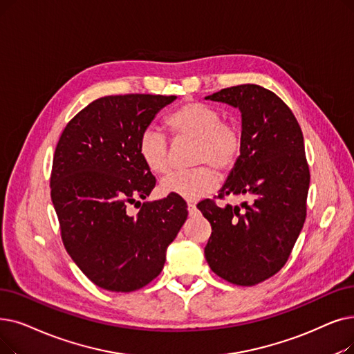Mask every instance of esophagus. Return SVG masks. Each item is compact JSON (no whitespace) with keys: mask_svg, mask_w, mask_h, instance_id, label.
<instances>
[{"mask_svg":"<svg viewBox=\"0 0 354 354\" xmlns=\"http://www.w3.org/2000/svg\"><path fill=\"white\" fill-rule=\"evenodd\" d=\"M188 211H189V214H191V215L196 212V207H195V204H194V203H188Z\"/></svg>","mask_w":354,"mask_h":354,"instance_id":"obj_1","label":"esophagus"}]
</instances>
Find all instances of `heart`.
<instances>
[{
    "mask_svg": "<svg viewBox=\"0 0 354 354\" xmlns=\"http://www.w3.org/2000/svg\"><path fill=\"white\" fill-rule=\"evenodd\" d=\"M166 127L176 140H195L194 163L206 165L169 175L160 182V191L165 195L196 201L218 185V174L212 166L228 171L237 162L243 147L241 130L234 122L223 121L217 109L198 101L179 105L166 117ZM137 150L151 174L165 175L171 171L169 145L159 130L146 129Z\"/></svg>",
    "mask_w": 354,
    "mask_h": 354,
    "instance_id": "heart-1",
    "label": "heart"
}]
</instances>
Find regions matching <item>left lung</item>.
Here are the masks:
<instances>
[{
    "label": "left lung",
    "instance_id": "left-lung-1",
    "mask_svg": "<svg viewBox=\"0 0 354 354\" xmlns=\"http://www.w3.org/2000/svg\"><path fill=\"white\" fill-rule=\"evenodd\" d=\"M205 100L241 113L243 147L218 198L250 196L240 207L198 204L212 228L205 259L227 282L253 286L283 268L304 227L310 188L304 136L289 106L263 86L237 85Z\"/></svg>",
    "mask_w": 354,
    "mask_h": 354
}]
</instances>
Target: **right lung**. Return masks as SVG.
<instances>
[{
    "label": "right lung",
    "instance_id": "obj_1",
    "mask_svg": "<svg viewBox=\"0 0 354 354\" xmlns=\"http://www.w3.org/2000/svg\"><path fill=\"white\" fill-rule=\"evenodd\" d=\"M175 95L127 94L92 101L65 127L55 150L50 195L66 252L97 286L131 292L162 272L167 245L188 217L182 198L143 203L156 178L139 139Z\"/></svg>",
    "mask_w": 354,
    "mask_h": 354
}]
</instances>
